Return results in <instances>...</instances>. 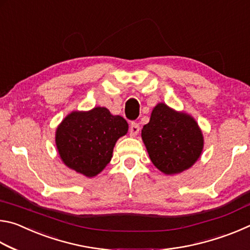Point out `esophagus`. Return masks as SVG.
Returning <instances> with one entry per match:
<instances>
[{
    "mask_svg": "<svg viewBox=\"0 0 250 250\" xmlns=\"http://www.w3.org/2000/svg\"><path fill=\"white\" fill-rule=\"evenodd\" d=\"M139 131H140V126L137 124V122H132V124L130 125V129H129V132L131 137H137Z\"/></svg>",
    "mask_w": 250,
    "mask_h": 250,
    "instance_id": "esophagus-1",
    "label": "esophagus"
}]
</instances>
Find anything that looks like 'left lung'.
I'll return each mask as SVG.
<instances>
[{
	"label": "left lung",
	"mask_w": 250,
	"mask_h": 250,
	"mask_svg": "<svg viewBox=\"0 0 250 250\" xmlns=\"http://www.w3.org/2000/svg\"><path fill=\"white\" fill-rule=\"evenodd\" d=\"M141 137L152 163L167 175L179 174L191 167L200 159L204 146L195 119L163 103L152 110Z\"/></svg>",
	"instance_id": "obj_1"
}]
</instances>
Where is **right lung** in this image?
<instances>
[{
	"mask_svg": "<svg viewBox=\"0 0 250 250\" xmlns=\"http://www.w3.org/2000/svg\"><path fill=\"white\" fill-rule=\"evenodd\" d=\"M128 122L104 107L73 111L56 130V146L65 166L87 177L104 170L118 139L128 132Z\"/></svg>",
	"mask_w": 250,
	"mask_h": 250,
	"instance_id": "obj_1",
	"label": "right lung"
}]
</instances>
